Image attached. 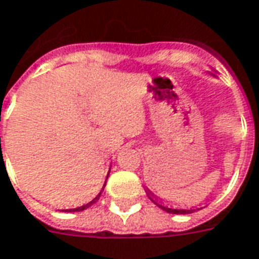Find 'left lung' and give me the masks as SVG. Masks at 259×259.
<instances>
[{"instance_id": "left-lung-1", "label": "left lung", "mask_w": 259, "mask_h": 259, "mask_svg": "<svg viewBox=\"0 0 259 259\" xmlns=\"http://www.w3.org/2000/svg\"><path fill=\"white\" fill-rule=\"evenodd\" d=\"M146 193H147V196L150 198V200L151 202H154L155 205L158 206L160 209H162V210H165L167 213H172V214H189V213H193V211L199 210V209H202V207H186V209H177V207H174V206H171L169 203H167V202H164L162 199H160L158 196H155L154 193L151 192L150 189H146Z\"/></svg>"}]
</instances>
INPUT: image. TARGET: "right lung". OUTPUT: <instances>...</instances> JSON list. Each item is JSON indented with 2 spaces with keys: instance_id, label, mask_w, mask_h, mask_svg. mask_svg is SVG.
<instances>
[{
  "instance_id": "1",
  "label": "right lung",
  "mask_w": 259,
  "mask_h": 259,
  "mask_svg": "<svg viewBox=\"0 0 259 259\" xmlns=\"http://www.w3.org/2000/svg\"><path fill=\"white\" fill-rule=\"evenodd\" d=\"M106 178H108V177H106ZM104 188H105V184H104V186H102V189H101V192H99L98 195L95 196V198L92 199L91 202H88V203H85V205L78 206V207H73V209H60V210H61V211H82V210H85V209H88L90 206L94 205V203H95V202L98 200L99 196H101V193H102V191H104Z\"/></svg>"
}]
</instances>
